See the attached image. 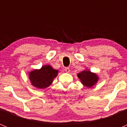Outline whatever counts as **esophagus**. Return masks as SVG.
<instances>
[{"instance_id": "obj_1", "label": "esophagus", "mask_w": 127, "mask_h": 127, "mask_svg": "<svg viewBox=\"0 0 127 127\" xmlns=\"http://www.w3.org/2000/svg\"><path fill=\"white\" fill-rule=\"evenodd\" d=\"M64 71L66 72L67 73H69L70 72V69L69 68V67H66V68L64 69Z\"/></svg>"}]
</instances>
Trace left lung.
I'll return each mask as SVG.
<instances>
[{"label": "left lung", "instance_id": "8db88e82", "mask_svg": "<svg viewBox=\"0 0 127 127\" xmlns=\"http://www.w3.org/2000/svg\"><path fill=\"white\" fill-rule=\"evenodd\" d=\"M77 77L84 87L92 88L97 84L99 80V76L96 73L92 72L90 70L85 68V70L77 74Z\"/></svg>", "mask_w": 127, "mask_h": 127}]
</instances>
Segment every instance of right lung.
I'll list each match as a JSON object with an SVG mask.
<instances>
[{
  "instance_id": "obj_1",
  "label": "right lung",
  "mask_w": 127,
  "mask_h": 127,
  "mask_svg": "<svg viewBox=\"0 0 127 127\" xmlns=\"http://www.w3.org/2000/svg\"><path fill=\"white\" fill-rule=\"evenodd\" d=\"M58 70L55 69L50 65H44L39 69H34L28 73L31 84L37 89H43L53 83L58 74Z\"/></svg>"
}]
</instances>
